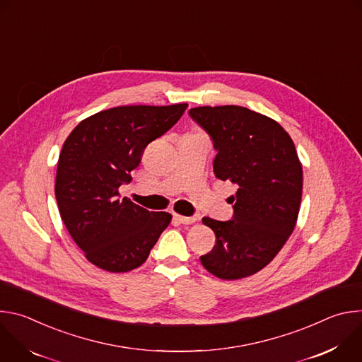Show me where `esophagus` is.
Wrapping results in <instances>:
<instances>
[{"label":"esophagus","mask_w":362,"mask_h":362,"mask_svg":"<svg viewBox=\"0 0 362 362\" xmlns=\"http://www.w3.org/2000/svg\"><path fill=\"white\" fill-rule=\"evenodd\" d=\"M173 219L179 223H183V225H190V223H194L197 221L196 216H182V215H177V214L173 215Z\"/></svg>","instance_id":"1"}]
</instances>
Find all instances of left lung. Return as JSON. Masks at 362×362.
I'll return each mask as SVG.
<instances>
[{
    "instance_id": "left-lung-1",
    "label": "left lung",
    "mask_w": 362,
    "mask_h": 362,
    "mask_svg": "<svg viewBox=\"0 0 362 362\" xmlns=\"http://www.w3.org/2000/svg\"><path fill=\"white\" fill-rule=\"evenodd\" d=\"M189 116L214 143L216 177L238 186L230 221L202 219L216 245L200 262L221 279L246 278L274 259L295 228L302 197L295 144L281 124L246 107L204 106Z\"/></svg>"
}]
</instances>
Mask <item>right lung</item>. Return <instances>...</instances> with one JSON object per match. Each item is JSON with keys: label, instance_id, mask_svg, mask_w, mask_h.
Here are the masks:
<instances>
[{"label": "right lung", "instance_id": "1", "mask_svg": "<svg viewBox=\"0 0 362 362\" xmlns=\"http://www.w3.org/2000/svg\"><path fill=\"white\" fill-rule=\"evenodd\" d=\"M187 109L122 106L80 122L63 144L56 177L62 219L87 259L109 272L144 261L172 215L150 212L120 196L146 146L170 130Z\"/></svg>", "mask_w": 362, "mask_h": 362}]
</instances>
